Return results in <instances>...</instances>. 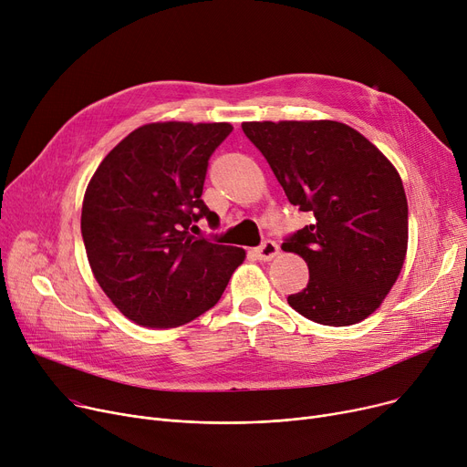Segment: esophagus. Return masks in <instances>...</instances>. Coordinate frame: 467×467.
Listing matches in <instances>:
<instances>
[{
	"label": "esophagus",
	"instance_id": "34e87169",
	"mask_svg": "<svg viewBox=\"0 0 467 467\" xmlns=\"http://www.w3.org/2000/svg\"><path fill=\"white\" fill-rule=\"evenodd\" d=\"M255 255L261 261H271L273 257L278 255V244L273 240H265L259 248H255Z\"/></svg>",
	"mask_w": 467,
	"mask_h": 467
}]
</instances>
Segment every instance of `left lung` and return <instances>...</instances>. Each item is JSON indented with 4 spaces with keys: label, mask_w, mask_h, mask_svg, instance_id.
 <instances>
[{
    "label": "left lung",
    "mask_w": 467,
    "mask_h": 467,
    "mask_svg": "<svg viewBox=\"0 0 467 467\" xmlns=\"http://www.w3.org/2000/svg\"><path fill=\"white\" fill-rule=\"evenodd\" d=\"M242 130L287 201L314 217L282 244L310 273L289 306L322 326L365 320L396 284L407 254L409 210L398 170L337 120L242 122Z\"/></svg>",
    "instance_id": "8db88e82"
}]
</instances>
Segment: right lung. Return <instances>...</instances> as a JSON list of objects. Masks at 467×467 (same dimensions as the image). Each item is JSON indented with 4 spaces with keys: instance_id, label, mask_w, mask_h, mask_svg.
Here are the masks:
<instances>
[{
    "instance_id": "add662e5",
    "label": "right lung",
    "mask_w": 467,
    "mask_h": 467,
    "mask_svg": "<svg viewBox=\"0 0 467 467\" xmlns=\"http://www.w3.org/2000/svg\"><path fill=\"white\" fill-rule=\"evenodd\" d=\"M229 122H151L94 171L81 234L96 282L138 326L168 329L210 310L246 257L191 231L217 215L201 199L208 161Z\"/></svg>"
}]
</instances>
